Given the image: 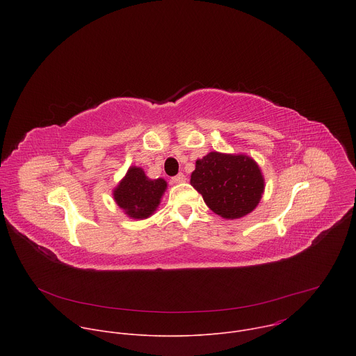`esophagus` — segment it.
Listing matches in <instances>:
<instances>
[{
    "instance_id": "34e87169",
    "label": "esophagus",
    "mask_w": 356,
    "mask_h": 356,
    "mask_svg": "<svg viewBox=\"0 0 356 356\" xmlns=\"http://www.w3.org/2000/svg\"><path fill=\"white\" fill-rule=\"evenodd\" d=\"M172 181H173V183H184V181H186V176H184L183 173H179L177 176L172 177Z\"/></svg>"
}]
</instances>
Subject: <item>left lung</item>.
I'll return each instance as SVG.
<instances>
[{"label":"left lung","instance_id":"1","mask_svg":"<svg viewBox=\"0 0 356 356\" xmlns=\"http://www.w3.org/2000/svg\"><path fill=\"white\" fill-rule=\"evenodd\" d=\"M190 183L209 209L225 220H238L252 213L265 191L262 170L250 156L216 150L195 161Z\"/></svg>","mask_w":356,"mask_h":356}]
</instances>
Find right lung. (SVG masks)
I'll return each mask as SVG.
<instances>
[{
  "mask_svg": "<svg viewBox=\"0 0 356 356\" xmlns=\"http://www.w3.org/2000/svg\"><path fill=\"white\" fill-rule=\"evenodd\" d=\"M166 188L165 179H149L142 168L131 166L113 190V195L127 217L146 220L158 210Z\"/></svg>",
  "mask_w": 356,
  "mask_h": 356,
  "instance_id": "right-lung-1",
  "label": "right lung"
}]
</instances>
